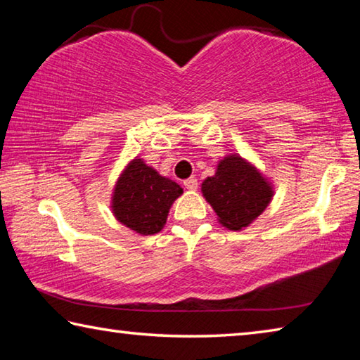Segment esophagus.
<instances>
[{
	"mask_svg": "<svg viewBox=\"0 0 360 360\" xmlns=\"http://www.w3.org/2000/svg\"><path fill=\"white\" fill-rule=\"evenodd\" d=\"M184 187L187 188V191H197L198 182H197V179H195V178H188V179L184 181Z\"/></svg>",
	"mask_w": 360,
	"mask_h": 360,
	"instance_id": "obj_1",
	"label": "esophagus"
}]
</instances>
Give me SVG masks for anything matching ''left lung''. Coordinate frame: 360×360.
<instances>
[{"mask_svg":"<svg viewBox=\"0 0 360 360\" xmlns=\"http://www.w3.org/2000/svg\"><path fill=\"white\" fill-rule=\"evenodd\" d=\"M202 193L222 227L241 231L268 208L275 197V184L235 152L217 162L214 176L202 182Z\"/></svg>","mask_w":360,"mask_h":360,"instance_id":"left-lung-1","label":"left lung"}]
</instances>
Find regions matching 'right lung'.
Listing matches in <instances>:
<instances>
[{
  "mask_svg": "<svg viewBox=\"0 0 360 360\" xmlns=\"http://www.w3.org/2000/svg\"><path fill=\"white\" fill-rule=\"evenodd\" d=\"M182 187L143 158L133 157L115 179L109 208L117 221L141 236L158 233Z\"/></svg>",
  "mask_w": 360,
  "mask_h": 360,
  "instance_id": "obj_1",
  "label": "right lung"
}]
</instances>
